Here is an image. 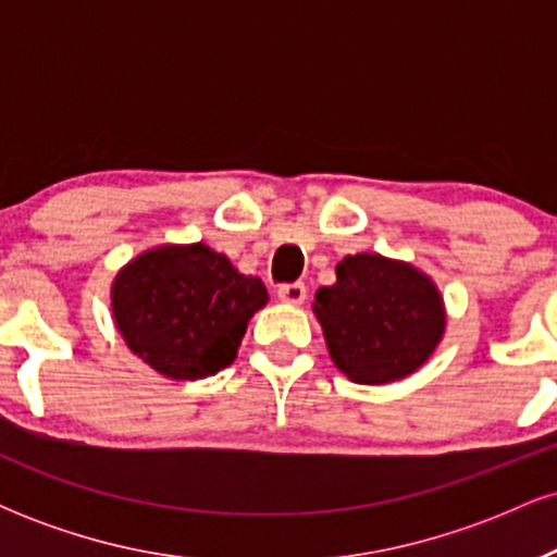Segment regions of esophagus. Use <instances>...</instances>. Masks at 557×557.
<instances>
[{"mask_svg":"<svg viewBox=\"0 0 557 557\" xmlns=\"http://www.w3.org/2000/svg\"><path fill=\"white\" fill-rule=\"evenodd\" d=\"M277 298L283 300V304L300 306V304H304V300H306V285H304V283H287V285H280Z\"/></svg>","mask_w":557,"mask_h":557,"instance_id":"obj_1","label":"esophagus"}]
</instances>
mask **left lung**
<instances>
[{"label": "left lung", "mask_w": 557, "mask_h": 557, "mask_svg": "<svg viewBox=\"0 0 557 557\" xmlns=\"http://www.w3.org/2000/svg\"><path fill=\"white\" fill-rule=\"evenodd\" d=\"M319 287L311 311L330 359L356 385H387L419 372L445 335L447 311L426 272L382 253H356Z\"/></svg>", "instance_id": "1"}]
</instances>
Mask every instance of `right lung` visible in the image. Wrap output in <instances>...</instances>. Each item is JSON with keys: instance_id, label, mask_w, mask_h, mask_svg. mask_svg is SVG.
<instances>
[{"instance_id": "add662e5", "label": "right lung", "mask_w": 557, "mask_h": 557, "mask_svg": "<svg viewBox=\"0 0 557 557\" xmlns=\"http://www.w3.org/2000/svg\"><path fill=\"white\" fill-rule=\"evenodd\" d=\"M114 327L154 372L196 382L230 367L248 322L264 309V283L207 243L146 248L114 274Z\"/></svg>"}]
</instances>
